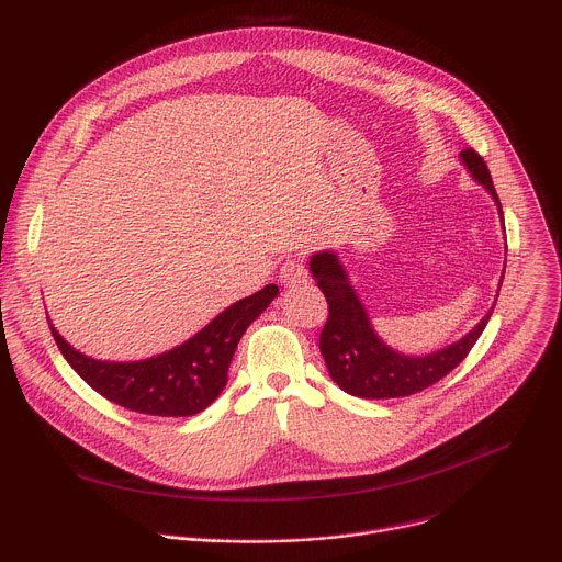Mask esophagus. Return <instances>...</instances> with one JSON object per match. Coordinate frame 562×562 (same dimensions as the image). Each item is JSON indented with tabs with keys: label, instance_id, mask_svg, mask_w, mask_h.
I'll use <instances>...</instances> for the list:
<instances>
[{
	"label": "esophagus",
	"instance_id": "esophagus-1",
	"mask_svg": "<svg viewBox=\"0 0 562 562\" xmlns=\"http://www.w3.org/2000/svg\"><path fill=\"white\" fill-rule=\"evenodd\" d=\"M280 282L286 286V289H293V286H300L302 282H306V269L302 265V260L297 258H289L282 269H280Z\"/></svg>",
	"mask_w": 562,
	"mask_h": 562
}]
</instances>
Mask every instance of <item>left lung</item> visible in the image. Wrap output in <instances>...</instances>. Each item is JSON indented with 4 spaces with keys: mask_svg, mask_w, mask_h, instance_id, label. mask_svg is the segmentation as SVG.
<instances>
[{
    "mask_svg": "<svg viewBox=\"0 0 562 562\" xmlns=\"http://www.w3.org/2000/svg\"><path fill=\"white\" fill-rule=\"evenodd\" d=\"M460 162L480 187L487 189L503 220V206L485 159L473 148H464L460 153ZM308 271L329 302V319L323 334H319V353L325 358L329 375L349 395L367 400L405 397L442 380L467 358L480 334L485 331L496 306L494 302L483 319L460 340L425 356H407L389 347L378 336L375 327L371 325L369 311L336 251L329 249L313 254L308 260Z\"/></svg>",
    "mask_w": 562,
    "mask_h": 562,
    "instance_id": "1",
    "label": "left lung"
}]
</instances>
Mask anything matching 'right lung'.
I'll list each match as a JSON object with an SVG mask.
<instances>
[{
    "label": "right lung",
    "instance_id": "add662e5",
    "mask_svg": "<svg viewBox=\"0 0 562 562\" xmlns=\"http://www.w3.org/2000/svg\"><path fill=\"white\" fill-rule=\"evenodd\" d=\"M278 293L276 284H267L226 306L182 345L144 360H98L70 347L53 325L50 331L75 373L111 403L137 414L187 418L215 403L226 386L239 338Z\"/></svg>",
    "mask_w": 562,
    "mask_h": 562
}]
</instances>
